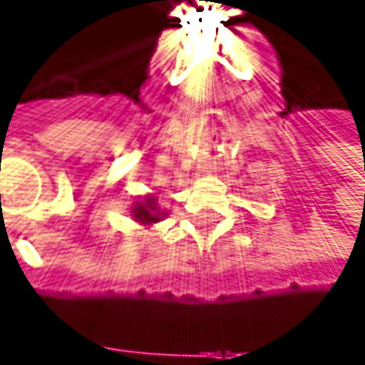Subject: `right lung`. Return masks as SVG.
Instances as JSON below:
<instances>
[{
  "label": "right lung",
  "instance_id": "add662e5",
  "mask_svg": "<svg viewBox=\"0 0 365 365\" xmlns=\"http://www.w3.org/2000/svg\"><path fill=\"white\" fill-rule=\"evenodd\" d=\"M131 212H133V219L142 225H153L164 217V212H160L155 197H144L142 201H135Z\"/></svg>",
  "mask_w": 365,
  "mask_h": 365
}]
</instances>
